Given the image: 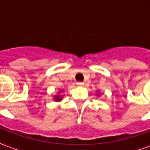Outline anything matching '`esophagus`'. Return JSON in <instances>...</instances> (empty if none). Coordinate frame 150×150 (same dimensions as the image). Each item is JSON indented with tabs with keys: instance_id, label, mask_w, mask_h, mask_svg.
I'll return each mask as SVG.
<instances>
[{
	"instance_id": "esophagus-1",
	"label": "esophagus",
	"mask_w": 150,
	"mask_h": 150,
	"mask_svg": "<svg viewBox=\"0 0 150 150\" xmlns=\"http://www.w3.org/2000/svg\"><path fill=\"white\" fill-rule=\"evenodd\" d=\"M76 84L78 85V86L82 87V86H83V85H84V83H83V82H77V83H76Z\"/></svg>"
}]
</instances>
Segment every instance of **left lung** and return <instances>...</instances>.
I'll list each match as a JSON object with an SVG mask.
<instances>
[{"label": "left lung", "mask_w": 150, "mask_h": 150, "mask_svg": "<svg viewBox=\"0 0 150 150\" xmlns=\"http://www.w3.org/2000/svg\"><path fill=\"white\" fill-rule=\"evenodd\" d=\"M97 96H100V95H99V94H97Z\"/></svg>", "instance_id": "left-lung-1"}]
</instances>
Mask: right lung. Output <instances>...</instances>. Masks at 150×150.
Masks as SVG:
<instances>
[{
  "instance_id": "obj_1",
  "label": "right lung",
  "mask_w": 150,
  "mask_h": 150,
  "mask_svg": "<svg viewBox=\"0 0 150 150\" xmlns=\"http://www.w3.org/2000/svg\"><path fill=\"white\" fill-rule=\"evenodd\" d=\"M62 91H59V93H61V92H62ZM53 100L54 101H56V102H59V101H61L62 100V95H55L54 96V98H53Z\"/></svg>"
}]
</instances>
